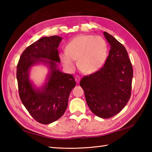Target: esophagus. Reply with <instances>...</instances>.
Returning <instances> with one entry per match:
<instances>
[{
  "label": "esophagus",
  "instance_id": "obj_1",
  "mask_svg": "<svg viewBox=\"0 0 152 152\" xmlns=\"http://www.w3.org/2000/svg\"><path fill=\"white\" fill-rule=\"evenodd\" d=\"M80 76H76V77H75V80H76V83H79L80 82Z\"/></svg>",
  "mask_w": 152,
  "mask_h": 152
}]
</instances>
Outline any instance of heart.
<instances>
[{
	"mask_svg": "<svg viewBox=\"0 0 152 152\" xmlns=\"http://www.w3.org/2000/svg\"><path fill=\"white\" fill-rule=\"evenodd\" d=\"M108 48L101 37L81 34L74 38L66 47V51L59 53L64 66L69 71L75 68L78 60L80 70L87 74L97 72L107 59Z\"/></svg>",
	"mask_w": 152,
	"mask_h": 152,
	"instance_id": "b5f03b06",
	"label": "heart"
}]
</instances>
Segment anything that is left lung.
Segmentation results:
<instances>
[{
	"mask_svg": "<svg viewBox=\"0 0 152 152\" xmlns=\"http://www.w3.org/2000/svg\"><path fill=\"white\" fill-rule=\"evenodd\" d=\"M110 46L106 63L80 81L89 108L101 118H110L125 107L131 95L133 66L124 45L104 32Z\"/></svg>",
	"mask_w": 152,
	"mask_h": 152,
	"instance_id": "8db88e82",
	"label": "left lung"
}]
</instances>
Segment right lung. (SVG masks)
Listing matches in <instances>:
<instances>
[{
    "label": "right lung",
    "mask_w": 152,
    "mask_h": 152,
    "mask_svg": "<svg viewBox=\"0 0 152 152\" xmlns=\"http://www.w3.org/2000/svg\"><path fill=\"white\" fill-rule=\"evenodd\" d=\"M61 40L59 36L41 38L24 50L17 66L19 97L32 117L42 124H51L64 114L70 93L76 86L72 74L57 68ZM38 62L47 64L50 70L48 82L41 90L35 89L29 80V70Z\"/></svg>",
    "instance_id": "right-lung-1"
}]
</instances>
